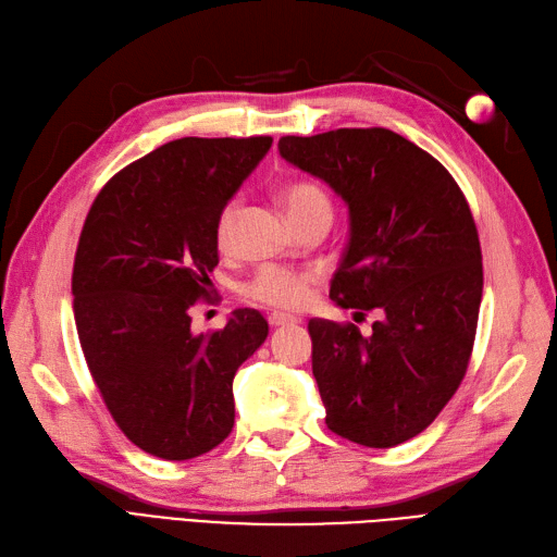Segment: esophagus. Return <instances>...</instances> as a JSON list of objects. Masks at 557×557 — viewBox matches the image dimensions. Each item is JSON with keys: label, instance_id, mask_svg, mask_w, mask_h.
Instances as JSON below:
<instances>
[{"label": "esophagus", "instance_id": "1", "mask_svg": "<svg viewBox=\"0 0 557 557\" xmlns=\"http://www.w3.org/2000/svg\"><path fill=\"white\" fill-rule=\"evenodd\" d=\"M268 324H271L273 329H280V326L298 324V319L292 317V314H284V312H271V314H268Z\"/></svg>", "mask_w": 557, "mask_h": 557}]
</instances>
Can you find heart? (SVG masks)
<instances>
[{"label":"heart","instance_id":"b5f03b06","mask_svg":"<svg viewBox=\"0 0 557 557\" xmlns=\"http://www.w3.org/2000/svg\"><path fill=\"white\" fill-rule=\"evenodd\" d=\"M280 199L289 212V218L296 226H302L305 222H312L319 218L333 220V201L331 194L324 185L314 181H294L280 189ZM238 203L228 201L214 222V240L220 247H226L233 236V226H236ZM317 282V275L310 271H296V268L284 265H263L249 277L243 286L240 294L245 300L263 305V308L273 310H300L305 302L310 300L312 286Z\"/></svg>","mask_w":557,"mask_h":557}]
</instances>
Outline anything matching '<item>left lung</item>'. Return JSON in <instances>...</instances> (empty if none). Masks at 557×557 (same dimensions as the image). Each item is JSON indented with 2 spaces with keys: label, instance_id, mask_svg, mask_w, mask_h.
<instances>
[{
  "label": "left lung",
  "instance_id": "8db88e82",
  "mask_svg": "<svg viewBox=\"0 0 557 557\" xmlns=\"http://www.w3.org/2000/svg\"><path fill=\"white\" fill-rule=\"evenodd\" d=\"M280 154L347 201L331 298L376 312L370 335L310 319L326 425L372 448L403 444L437 419L472 358L483 265L470 203L433 154L384 127L282 136Z\"/></svg>",
  "mask_w": 557,
  "mask_h": 557
}]
</instances>
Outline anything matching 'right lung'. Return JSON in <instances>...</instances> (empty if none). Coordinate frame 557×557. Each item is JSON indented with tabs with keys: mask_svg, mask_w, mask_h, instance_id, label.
I'll return each mask as SVG.
<instances>
[{
	"mask_svg": "<svg viewBox=\"0 0 557 557\" xmlns=\"http://www.w3.org/2000/svg\"><path fill=\"white\" fill-rule=\"evenodd\" d=\"M271 136L177 138L117 171L89 208L71 294L83 356L117 428L143 451L189 460L222 444L233 376L268 335L259 310L191 333L214 302V222Z\"/></svg>",
	"mask_w": 557,
	"mask_h": 557,
	"instance_id": "add662e5",
	"label": "right lung"
}]
</instances>
